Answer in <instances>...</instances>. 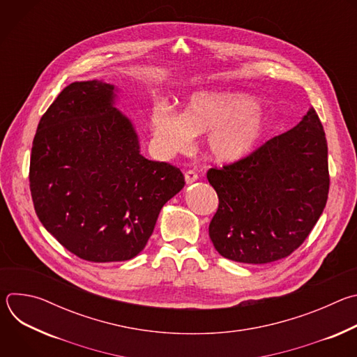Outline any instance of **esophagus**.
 <instances>
[{"mask_svg": "<svg viewBox=\"0 0 357 357\" xmlns=\"http://www.w3.org/2000/svg\"><path fill=\"white\" fill-rule=\"evenodd\" d=\"M199 179V175L195 172V171H192V169H189V171H186L185 172V182L189 185V183H193V182H196Z\"/></svg>", "mask_w": 357, "mask_h": 357, "instance_id": "obj_1", "label": "esophagus"}]
</instances>
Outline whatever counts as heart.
I'll return each instance as SVG.
<instances>
[{
    "instance_id": "1",
    "label": "heart",
    "mask_w": 357,
    "mask_h": 357,
    "mask_svg": "<svg viewBox=\"0 0 357 357\" xmlns=\"http://www.w3.org/2000/svg\"><path fill=\"white\" fill-rule=\"evenodd\" d=\"M149 126L155 146L165 154L186 148L193 135L209 134L208 155L216 162L233 164L257 148L268 127V116L247 94L195 93L181 116L168 106H155Z\"/></svg>"
}]
</instances>
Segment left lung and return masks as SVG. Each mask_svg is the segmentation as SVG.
<instances>
[{
  "instance_id": "1",
  "label": "left lung",
  "mask_w": 357,
  "mask_h": 357,
  "mask_svg": "<svg viewBox=\"0 0 357 357\" xmlns=\"http://www.w3.org/2000/svg\"><path fill=\"white\" fill-rule=\"evenodd\" d=\"M208 181L219 196L209 236L220 256L247 264L289 256L328 200V144L317 112L244 160L211 168Z\"/></svg>"
}]
</instances>
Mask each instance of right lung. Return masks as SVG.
Masks as SVG:
<instances>
[{
	"label": "right lung",
	"instance_id": "right-lung-1",
	"mask_svg": "<svg viewBox=\"0 0 357 357\" xmlns=\"http://www.w3.org/2000/svg\"><path fill=\"white\" fill-rule=\"evenodd\" d=\"M117 89L101 80L65 87L42 116L32 144L29 188L43 227L93 263L139 254L165 203L183 186L179 168L149 161Z\"/></svg>",
	"mask_w": 357,
	"mask_h": 357
}]
</instances>
